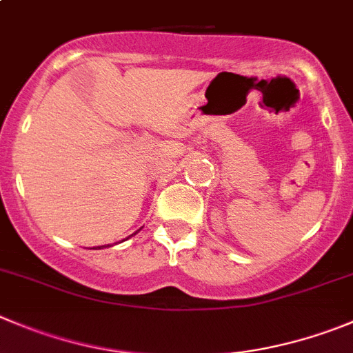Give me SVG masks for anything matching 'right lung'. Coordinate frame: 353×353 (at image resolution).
I'll return each mask as SVG.
<instances>
[{
    "label": "right lung",
    "instance_id": "add662e5",
    "mask_svg": "<svg viewBox=\"0 0 353 353\" xmlns=\"http://www.w3.org/2000/svg\"><path fill=\"white\" fill-rule=\"evenodd\" d=\"M99 250H100V246H99Z\"/></svg>",
    "mask_w": 353,
    "mask_h": 353
}]
</instances>
